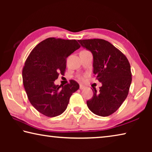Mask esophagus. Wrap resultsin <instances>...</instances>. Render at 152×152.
Listing matches in <instances>:
<instances>
[{
    "mask_svg": "<svg viewBox=\"0 0 152 152\" xmlns=\"http://www.w3.org/2000/svg\"><path fill=\"white\" fill-rule=\"evenodd\" d=\"M84 88H85V86H83V85H80V89H81V90H82V89H84Z\"/></svg>",
    "mask_w": 152,
    "mask_h": 152,
    "instance_id": "34e87169",
    "label": "esophagus"
}]
</instances>
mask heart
Returning a JSON list of instances; mask_svg holds the SVG:
<instances>
[{"instance_id":"b5f03b06","label":"heart","mask_w":152,"mask_h":152,"mask_svg":"<svg viewBox=\"0 0 152 152\" xmlns=\"http://www.w3.org/2000/svg\"><path fill=\"white\" fill-rule=\"evenodd\" d=\"M80 79L82 80H84V77H80Z\"/></svg>"}]
</instances>
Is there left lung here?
<instances>
[{
	"label": "left lung",
	"instance_id": "obj_1",
	"mask_svg": "<svg viewBox=\"0 0 152 152\" xmlns=\"http://www.w3.org/2000/svg\"><path fill=\"white\" fill-rule=\"evenodd\" d=\"M93 55V72L102 83L94 89L87 106L95 115L107 117L121 107L127 96L132 77L126 56L110 42L102 39L78 40ZM93 91V90H92Z\"/></svg>",
	"mask_w": 152,
	"mask_h": 152
}]
</instances>
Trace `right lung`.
<instances>
[{"instance_id":"1","label":"right lung","mask_w":152,"mask_h":152,"mask_svg":"<svg viewBox=\"0 0 152 152\" xmlns=\"http://www.w3.org/2000/svg\"><path fill=\"white\" fill-rule=\"evenodd\" d=\"M80 45L76 39L50 37L42 41L31 51L23 68V82L28 99L33 107L49 117L63 113L71 95L79 88L77 82L61 87L54 81L64 76L66 59Z\"/></svg>"}]
</instances>
